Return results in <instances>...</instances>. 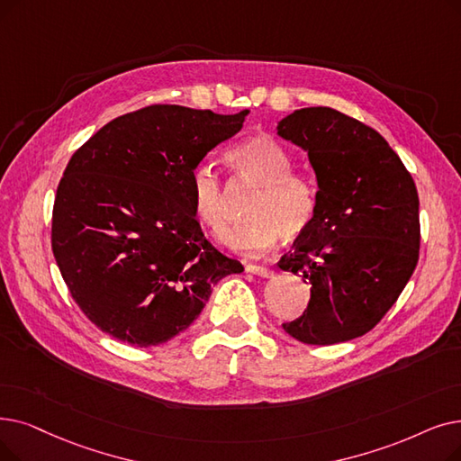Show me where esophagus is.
<instances>
[{"label": "esophagus", "mask_w": 461, "mask_h": 461, "mask_svg": "<svg viewBox=\"0 0 461 461\" xmlns=\"http://www.w3.org/2000/svg\"><path fill=\"white\" fill-rule=\"evenodd\" d=\"M247 273L258 275V276H264V278H271L275 275V271L271 267L266 266H259V264H247Z\"/></svg>", "instance_id": "34e87169"}]
</instances>
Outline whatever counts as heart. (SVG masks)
Instances as JSON below:
<instances>
[{"label": "heart", "instance_id": "1", "mask_svg": "<svg viewBox=\"0 0 461 461\" xmlns=\"http://www.w3.org/2000/svg\"><path fill=\"white\" fill-rule=\"evenodd\" d=\"M226 159L237 183L256 188L245 211L249 220L231 235L233 249L262 252L280 235L294 241L309 231L318 209V188L307 175L292 171V156L276 139L249 135ZM188 197L197 222L216 241H224L230 233V194L211 166L192 171Z\"/></svg>", "mask_w": 461, "mask_h": 461}]
</instances>
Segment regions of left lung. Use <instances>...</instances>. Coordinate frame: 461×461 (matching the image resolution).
<instances>
[{"instance_id":"obj_1","label":"left lung","mask_w":461,"mask_h":461,"mask_svg":"<svg viewBox=\"0 0 461 461\" xmlns=\"http://www.w3.org/2000/svg\"><path fill=\"white\" fill-rule=\"evenodd\" d=\"M276 133L307 150L318 183L314 222L278 262L311 285V299L283 328L307 345L362 337L397 302L418 264L412 176L383 135L330 107L294 111Z\"/></svg>"}]
</instances>
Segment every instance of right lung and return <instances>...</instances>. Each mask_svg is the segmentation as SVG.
Wrapping results in <instances>:
<instances>
[{
    "label": "right lung",
    "mask_w": 461,
    "mask_h": 461,
    "mask_svg": "<svg viewBox=\"0 0 461 461\" xmlns=\"http://www.w3.org/2000/svg\"><path fill=\"white\" fill-rule=\"evenodd\" d=\"M249 111L150 105L118 116L78 149L58 185L52 252L92 324L158 347L203 311L220 278L243 266L218 252L190 207V176Z\"/></svg>",
    "instance_id": "1"
}]
</instances>
